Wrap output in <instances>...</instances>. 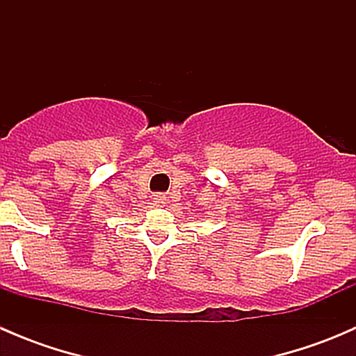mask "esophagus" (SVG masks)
Wrapping results in <instances>:
<instances>
[{
  "mask_svg": "<svg viewBox=\"0 0 356 356\" xmlns=\"http://www.w3.org/2000/svg\"><path fill=\"white\" fill-rule=\"evenodd\" d=\"M153 204H155V207H165V204H167V196L155 195L153 196Z\"/></svg>",
  "mask_w": 356,
  "mask_h": 356,
  "instance_id": "obj_1",
  "label": "esophagus"
}]
</instances>
